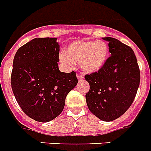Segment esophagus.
<instances>
[{
  "instance_id": "34e87169",
  "label": "esophagus",
  "mask_w": 151,
  "mask_h": 151,
  "mask_svg": "<svg viewBox=\"0 0 151 151\" xmlns=\"http://www.w3.org/2000/svg\"><path fill=\"white\" fill-rule=\"evenodd\" d=\"M77 78H78V79L80 81V80L83 79V75L81 74V73H78V74H77Z\"/></svg>"
}]
</instances>
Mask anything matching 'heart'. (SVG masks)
Wrapping results in <instances>:
<instances>
[{"mask_svg":"<svg viewBox=\"0 0 151 151\" xmlns=\"http://www.w3.org/2000/svg\"><path fill=\"white\" fill-rule=\"evenodd\" d=\"M109 56L108 46L103 41H76L66 53L60 54V61L68 66L80 63L85 73H94L103 67Z\"/></svg>","mask_w":151,"mask_h":151,"instance_id":"b5f03b06","label":"heart"}]
</instances>
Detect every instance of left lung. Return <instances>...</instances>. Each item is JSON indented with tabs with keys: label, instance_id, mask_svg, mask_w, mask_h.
<instances>
[{
	"label": "left lung",
	"instance_id": "left-lung-1",
	"mask_svg": "<svg viewBox=\"0 0 151 151\" xmlns=\"http://www.w3.org/2000/svg\"><path fill=\"white\" fill-rule=\"evenodd\" d=\"M111 56L101 69L85 75L90 89L86 94L89 111L104 122H111L131 106L140 85V74L134 51L116 39L102 38Z\"/></svg>",
	"mask_w": 151,
	"mask_h": 151
}]
</instances>
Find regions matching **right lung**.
Masks as SVG:
<instances>
[{
	"label": "right lung",
	"instance_id": "add662e5",
	"mask_svg": "<svg viewBox=\"0 0 151 151\" xmlns=\"http://www.w3.org/2000/svg\"><path fill=\"white\" fill-rule=\"evenodd\" d=\"M58 54L56 38H36L21 46L13 60V93L22 111L36 122L57 117L78 83L75 72L59 71Z\"/></svg>",
	"mask_w": 151,
	"mask_h": 151
}]
</instances>
